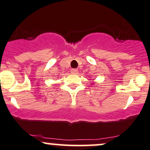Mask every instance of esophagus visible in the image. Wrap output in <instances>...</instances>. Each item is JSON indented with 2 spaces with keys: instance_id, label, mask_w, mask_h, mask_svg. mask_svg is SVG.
Wrapping results in <instances>:
<instances>
[{
  "instance_id": "obj_1",
  "label": "esophagus",
  "mask_w": 150,
  "mask_h": 150,
  "mask_svg": "<svg viewBox=\"0 0 150 150\" xmlns=\"http://www.w3.org/2000/svg\"><path fill=\"white\" fill-rule=\"evenodd\" d=\"M78 70L76 69H72L71 70V73L73 74H78Z\"/></svg>"
}]
</instances>
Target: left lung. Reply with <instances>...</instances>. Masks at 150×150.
<instances>
[{
  "label": "left lung",
  "instance_id": "8db88e82",
  "mask_svg": "<svg viewBox=\"0 0 150 150\" xmlns=\"http://www.w3.org/2000/svg\"><path fill=\"white\" fill-rule=\"evenodd\" d=\"M93 84H94V83H92V85H93Z\"/></svg>",
  "mask_w": 150,
  "mask_h": 150
}]
</instances>
